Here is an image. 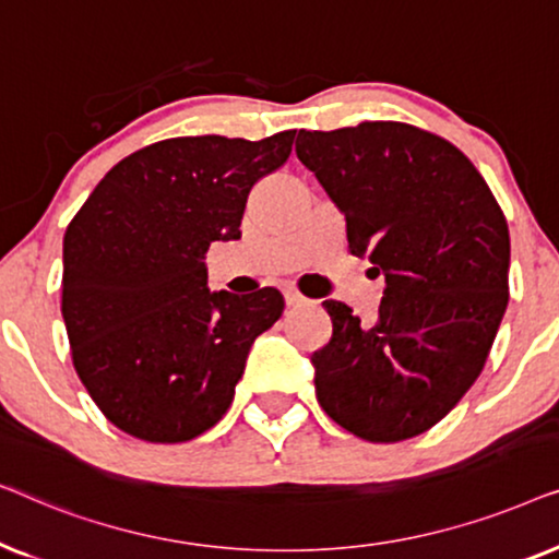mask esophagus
<instances>
[{"label": "esophagus", "mask_w": 559, "mask_h": 559, "mask_svg": "<svg viewBox=\"0 0 559 559\" xmlns=\"http://www.w3.org/2000/svg\"><path fill=\"white\" fill-rule=\"evenodd\" d=\"M285 302H287V308H302V305H308L310 300L297 293V289H285Z\"/></svg>", "instance_id": "34e87169"}]
</instances>
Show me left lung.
Returning a JSON list of instances; mask_svg holds the SVG:
<instances>
[{"label":"left lung","instance_id":"obj_1","mask_svg":"<svg viewBox=\"0 0 559 559\" xmlns=\"http://www.w3.org/2000/svg\"><path fill=\"white\" fill-rule=\"evenodd\" d=\"M295 152L346 216L348 251L384 277L364 325L325 300L312 354L320 407L371 442L438 425L484 369L509 305V226L468 157L402 121L297 134Z\"/></svg>","mask_w":559,"mask_h":559}]
</instances>
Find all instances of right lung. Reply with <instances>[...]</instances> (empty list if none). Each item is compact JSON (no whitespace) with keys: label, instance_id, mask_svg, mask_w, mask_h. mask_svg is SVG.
<instances>
[{"label":"right lung","instance_id":"add662e5","mask_svg":"<svg viewBox=\"0 0 559 559\" xmlns=\"http://www.w3.org/2000/svg\"><path fill=\"white\" fill-rule=\"evenodd\" d=\"M295 132L178 136L114 165L63 239L73 366L119 430L193 440L226 415L251 343L277 323L274 287H209L213 241L241 239L257 180L287 163Z\"/></svg>","mask_w":559,"mask_h":559}]
</instances>
